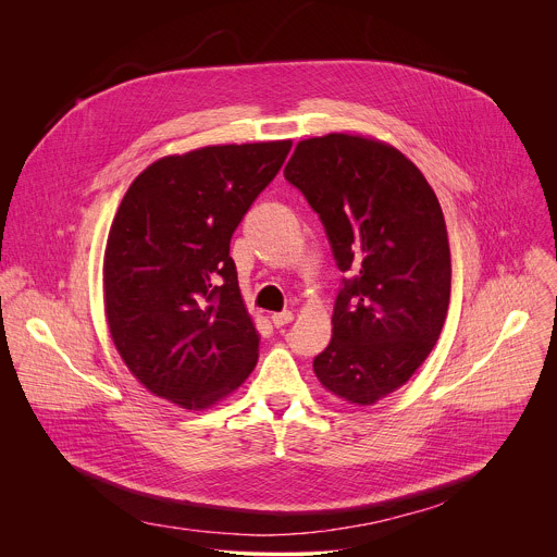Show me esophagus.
Returning <instances> with one entry per match:
<instances>
[{
  "label": "esophagus",
  "mask_w": 557,
  "mask_h": 557,
  "mask_svg": "<svg viewBox=\"0 0 557 557\" xmlns=\"http://www.w3.org/2000/svg\"><path fill=\"white\" fill-rule=\"evenodd\" d=\"M271 322L277 326V329H282V326H286V324H290L293 322V310H282V312H273L271 314Z\"/></svg>",
  "instance_id": "obj_1"
}]
</instances>
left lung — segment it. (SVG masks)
<instances>
[{
    "instance_id": "obj_1",
    "label": "left lung",
    "mask_w": 557,
    "mask_h": 557,
    "mask_svg": "<svg viewBox=\"0 0 557 557\" xmlns=\"http://www.w3.org/2000/svg\"><path fill=\"white\" fill-rule=\"evenodd\" d=\"M284 178L320 215L346 275L312 370L370 406L414 374L445 324L451 260L438 198L399 149L350 134L297 143Z\"/></svg>"
}]
</instances>
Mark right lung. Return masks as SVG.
Returning <instances> with one entry per match:
<instances>
[{
	"label": "right lung",
	"mask_w": 557,
	"mask_h": 557,
	"mask_svg": "<svg viewBox=\"0 0 557 557\" xmlns=\"http://www.w3.org/2000/svg\"><path fill=\"white\" fill-rule=\"evenodd\" d=\"M290 140L213 145L149 165L114 215L103 293L110 335L156 396L202 410L258 363L231 235L269 187Z\"/></svg>",
	"instance_id": "right-lung-1"
}]
</instances>
